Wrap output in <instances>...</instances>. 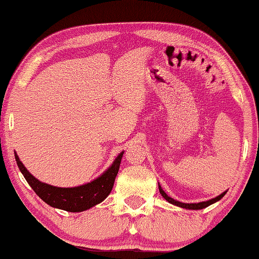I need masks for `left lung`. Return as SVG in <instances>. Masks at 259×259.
<instances>
[{"instance_id":"left-lung-1","label":"left lung","mask_w":259,"mask_h":259,"mask_svg":"<svg viewBox=\"0 0 259 259\" xmlns=\"http://www.w3.org/2000/svg\"><path fill=\"white\" fill-rule=\"evenodd\" d=\"M159 191H160V194H161L162 197L165 198L166 201H167L168 203H171V204H173V205H177V207H181V208H184V209H189V210H198V209L207 208V207H209V205H210V204H212V203L220 201V199L226 195V192H227V191H224L221 195L217 196V197H215V198L208 199V201H204V202H198V203H183V202L177 201V199H173L172 197H169V196H168L167 194H166L165 191H163L161 186H160V184H159Z\"/></svg>"}]
</instances>
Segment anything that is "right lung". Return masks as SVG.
<instances>
[{"mask_svg": "<svg viewBox=\"0 0 259 259\" xmlns=\"http://www.w3.org/2000/svg\"><path fill=\"white\" fill-rule=\"evenodd\" d=\"M14 154L16 163H18L22 176L25 177L33 191L42 201L48 203L52 208L62 209V210L70 212H80L99 204L110 195L111 190L113 188L114 179L118 173L124 150L117 155L112 165L106 171H104V173H101L98 178L86 183V184L73 186V188H58V186L40 182L28 172V169L19 159L18 154Z\"/></svg>", "mask_w": 259, "mask_h": 259, "instance_id": "1", "label": "right lung"}]
</instances>
